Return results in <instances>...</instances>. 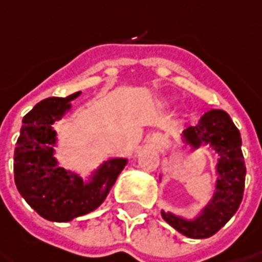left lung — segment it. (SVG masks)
<instances>
[{
	"label": "left lung",
	"instance_id": "left-lung-1",
	"mask_svg": "<svg viewBox=\"0 0 262 262\" xmlns=\"http://www.w3.org/2000/svg\"><path fill=\"white\" fill-rule=\"evenodd\" d=\"M180 141L183 149L190 148L195 152L202 145H207L217 154L214 190L208 202L192 219L164 210H161V217L183 236L207 239L233 217L244 198L246 168L242 138L226 111L211 110L201 117L196 126L183 130ZM161 179L160 174V182Z\"/></svg>",
	"mask_w": 262,
	"mask_h": 262
}]
</instances>
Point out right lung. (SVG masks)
Wrapping results in <instances>:
<instances>
[{
	"mask_svg": "<svg viewBox=\"0 0 262 262\" xmlns=\"http://www.w3.org/2000/svg\"><path fill=\"white\" fill-rule=\"evenodd\" d=\"M82 92L66 98H47L23 117L14 149V182L18 193L45 220L67 223L89 214L105 201L127 158H107L85 177L60 167L55 157L58 136L54 124L72 110V101Z\"/></svg>",
	"mask_w": 262,
	"mask_h": 262,
	"instance_id": "right-lung-1",
	"label": "right lung"
}]
</instances>
